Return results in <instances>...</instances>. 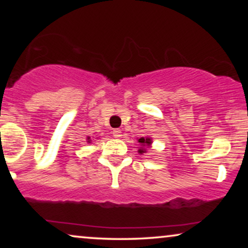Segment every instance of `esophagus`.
<instances>
[{
	"label": "esophagus",
	"instance_id": "34e87169",
	"mask_svg": "<svg viewBox=\"0 0 248 248\" xmlns=\"http://www.w3.org/2000/svg\"><path fill=\"white\" fill-rule=\"evenodd\" d=\"M113 135H114V138L120 139V138L122 137V132H121V130H118V128H116V130H114V131H113Z\"/></svg>",
	"mask_w": 248,
	"mask_h": 248
}]
</instances>
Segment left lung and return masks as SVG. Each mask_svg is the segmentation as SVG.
Here are the masks:
<instances>
[{
	"label": "left lung",
	"instance_id": "obj_1",
	"mask_svg": "<svg viewBox=\"0 0 248 248\" xmlns=\"http://www.w3.org/2000/svg\"><path fill=\"white\" fill-rule=\"evenodd\" d=\"M138 142L140 143L141 147L139 148L138 152L140 155L142 154H145L147 152V149L148 148H151V144H152V139L151 137H144V138H140L138 139Z\"/></svg>",
	"mask_w": 248,
	"mask_h": 248
}]
</instances>
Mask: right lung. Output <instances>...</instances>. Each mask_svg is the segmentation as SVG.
Wrapping results in <instances>:
<instances>
[{
	"mask_svg": "<svg viewBox=\"0 0 248 248\" xmlns=\"http://www.w3.org/2000/svg\"><path fill=\"white\" fill-rule=\"evenodd\" d=\"M87 142H88V143H91V142H93V140H91L90 137L87 138Z\"/></svg>",
	"mask_w": 248,
	"mask_h": 248,
	"instance_id": "right-lung-1",
	"label": "right lung"
}]
</instances>
